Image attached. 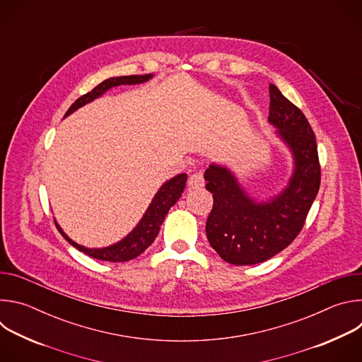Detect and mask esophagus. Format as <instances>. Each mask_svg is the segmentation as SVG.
Wrapping results in <instances>:
<instances>
[{
	"label": "esophagus",
	"mask_w": 362,
	"mask_h": 362,
	"mask_svg": "<svg viewBox=\"0 0 362 362\" xmlns=\"http://www.w3.org/2000/svg\"><path fill=\"white\" fill-rule=\"evenodd\" d=\"M187 186L190 189H200L204 186V179H203V173L202 172H196L193 175H190L189 180H187Z\"/></svg>",
	"instance_id": "1"
}]
</instances>
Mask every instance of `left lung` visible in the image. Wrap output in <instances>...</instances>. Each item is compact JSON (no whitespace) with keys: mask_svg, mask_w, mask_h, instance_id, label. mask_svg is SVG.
Instances as JSON below:
<instances>
[{"mask_svg":"<svg viewBox=\"0 0 362 362\" xmlns=\"http://www.w3.org/2000/svg\"><path fill=\"white\" fill-rule=\"evenodd\" d=\"M269 123L291 147L295 170L288 187L275 199L256 203L226 169L211 165L204 172L214 208L206 236L232 265L261 264L284 250L302 230L321 185V165L314 130L305 115L275 84L269 86Z\"/></svg>","mask_w":362,"mask_h":362,"instance_id":"left-lung-1","label":"left lung"}]
</instances>
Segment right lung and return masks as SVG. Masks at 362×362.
I'll list each match as a JSON object with an SVG mask.
<instances>
[{
  "mask_svg": "<svg viewBox=\"0 0 362 362\" xmlns=\"http://www.w3.org/2000/svg\"><path fill=\"white\" fill-rule=\"evenodd\" d=\"M151 77V74H144V76H123V77H112L107 78L103 83H100L98 86H95L91 91L83 94L80 98H77L71 107L67 110L66 116L71 115L73 112H76L78 107L87 105V103L93 101L94 98L100 97L103 93H106L109 88L116 87V86H122V84H139L143 81H147ZM186 179L187 175L182 173L177 175L176 177L170 179L169 182H166L159 192L156 193V196L153 197L148 209L146 211L144 216L141 218V221L139 222V225L120 242H117L116 245H112L109 247H103V249H88L84 246L77 245L76 242H73L62 229L60 226L56 223L59 232L64 236V239L73 245L74 247H77L80 252H84L86 255L95 257V259L100 261H107V262H126L130 259H134L139 255H141L151 243L153 240L156 239L160 226L169 212V209L172 206L180 199L185 185H186Z\"/></svg>",
  "mask_w": 362,
  "mask_h": 362,
  "instance_id": "right-lung-1",
  "label": "right lung"
}]
</instances>
